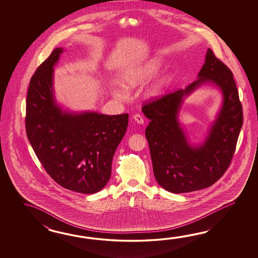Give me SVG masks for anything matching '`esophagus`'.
I'll list each match as a JSON object with an SVG mask.
<instances>
[{"label":"esophagus","mask_w":258,"mask_h":258,"mask_svg":"<svg viewBox=\"0 0 258 258\" xmlns=\"http://www.w3.org/2000/svg\"><path fill=\"white\" fill-rule=\"evenodd\" d=\"M133 119L137 121V123H139V124H143L144 123V119H143L142 116L140 115V114H135V115L133 116Z\"/></svg>","instance_id":"esophagus-1"}]
</instances>
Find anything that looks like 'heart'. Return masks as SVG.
<instances>
[{"label": "heart", "mask_w": 258, "mask_h": 258, "mask_svg": "<svg viewBox=\"0 0 258 258\" xmlns=\"http://www.w3.org/2000/svg\"><path fill=\"white\" fill-rule=\"evenodd\" d=\"M159 60L157 58H154L141 64H138L133 68H130L128 71L125 72L122 76L123 82L130 87H135L137 84L146 80L147 78L151 77L155 72L159 69ZM114 96L119 99H124L125 93L123 90L120 88L113 89Z\"/></svg>", "instance_id": "1"}]
</instances>
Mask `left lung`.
<instances>
[{"label": "left lung", "instance_id": "8db88e82", "mask_svg": "<svg viewBox=\"0 0 258 258\" xmlns=\"http://www.w3.org/2000/svg\"><path fill=\"white\" fill-rule=\"evenodd\" d=\"M206 82L221 88L224 103L199 147H192L177 121L183 97ZM150 120L146 128L154 175L159 185L174 194L211 186L229 168L242 126L243 114L232 72L208 49L198 79L183 89L168 92L143 106Z\"/></svg>", "mask_w": 258, "mask_h": 258}]
</instances>
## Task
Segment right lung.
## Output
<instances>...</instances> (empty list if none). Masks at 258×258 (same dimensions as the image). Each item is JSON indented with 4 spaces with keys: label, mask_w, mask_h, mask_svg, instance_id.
Segmentation results:
<instances>
[{
    "label": "right lung",
    "mask_w": 258,
    "mask_h": 258,
    "mask_svg": "<svg viewBox=\"0 0 258 258\" xmlns=\"http://www.w3.org/2000/svg\"><path fill=\"white\" fill-rule=\"evenodd\" d=\"M62 51L53 49L30 79L26 131L40 163L58 184L94 194L110 181L113 155L125 135L129 115L62 110L53 96V66Z\"/></svg>",
    "instance_id": "1"
}]
</instances>
